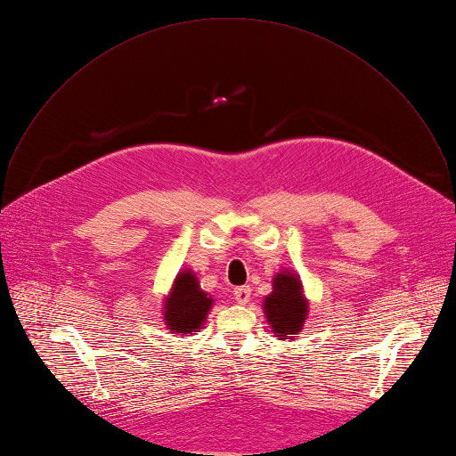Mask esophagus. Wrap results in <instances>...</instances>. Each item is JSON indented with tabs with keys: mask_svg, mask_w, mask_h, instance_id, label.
I'll return each mask as SVG.
<instances>
[{
	"mask_svg": "<svg viewBox=\"0 0 456 456\" xmlns=\"http://www.w3.org/2000/svg\"><path fill=\"white\" fill-rule=\"evenodd\" d=\"M233 297H235V301H237L239 305H246V303L249 301V297H251V289H249V285L237 287V289L233 290Z\"/></svg>",
	"mask_w": 456,
	"mask_h": 456,
	"instance_id": "1",
	"label": "esophagus"
}]
</instances>
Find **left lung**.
Returning <instances> with one entry per match:
<instances>
[{
	"mask_svg": "<svg viewBox=\"0 0 456 456\" xmlns=\"http://www.w3.org/2000/svg\"><path fill=\"white\" fill-rule=\"evenodd\" d=\"M264 314L280 338H290L303 330L308 315V299L303 294V285L294 271L281 269L273 278V292L264 299Z\"/></svg>",
	"mask_w": 456,
	"mask_h": 456,
	"instance_id": "1",
	"label": "left lung"
}]
</instances>
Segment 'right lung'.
<instances>
[{
	"instance_id": "add662e5",
	"label": "right lung",
	"mask_w": 456,
	"mask_h": 456,
	"mask_svg": "<svg viewBox=\"0 0 456 456\" xmlns=\"http://www.w3.org/2000/svg\"><path fill=\"white\" fill-rule=\"evenodd\" d=\"M212 305L214 299L201 290L196 274L185 269L176 274L171 292L164 299V322L173 333L200 331Z\"/></svg>"
}]
</instances>
